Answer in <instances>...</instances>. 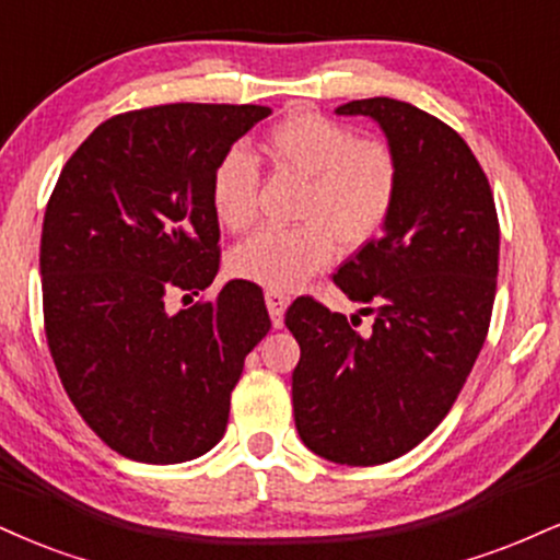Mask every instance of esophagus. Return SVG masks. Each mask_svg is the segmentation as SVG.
<instances>
[{"instance_id": "1", "label": "esophagus", "mask_w": 560, "mask_h": 560, "mask_svg": "<svg viewBox=\"0 0 560 560\" xmlns=\"http://www.w3.org/2000/svg\"><path fill=\"white\" fill-rule=\"evenodd\" d=\"M287 305H289L287 294H281V292H266V307H268V313H271L273 328H281V323H284Z\"/></svg>"}]
</instances>
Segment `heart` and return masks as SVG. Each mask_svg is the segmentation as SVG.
<instances>
[{"mask_svg":"<svg viewBox=\"0 0 560 560\" xmlns=\"http://www.w3.org/2000/svg\"><path fill=\"white\" fill-rule=\"evenodd\" d=\"M266 148L284 170L307 177L300 226H266L240 242L229 268L273 292L300 287L334 258L336 242L360 250L386 226L399 198L401 170L394 148L357 138L352 127L318 112L289 114L266 132ZM260 170L245 145L221 153L211 174V208L229 232H245L258 213Z\"/></svg>","mask_w":560,"mask_h":560,"instance_id":"1","label":"heart"}]
</instances>
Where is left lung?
Returning <instances> with one entry per match:
<instances>
[{
  "label": "left lung",
  "instance_id": "obj_1",
  "mask_svg": "<svg viewBox=\"0 0 560 560\" xmlns=\"http://www.w3.org/2000/svg\"><path fill=\"white\" fill-rule=\"evenodd\" d=\"M336 114L381 125L401 182L381 237L334 276L374 328L354 332L359 315L349 323L313 298L287 310L300 345L294 425L323 459L373 467L425 441L472 373L493 313L501 232L488 177L446 122L386 96Z\"/></svg>",
  "mask_w": 560,
  "mask_h": 560
}]
</instances>
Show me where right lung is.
I'll return each mask as SVG.
<instances>
[{
  "mask_svg": "<svg viewBox=\"0 0 560 560\" xmlns=\"http://www.w3.org/2000/svg\"><path fill=\"white\" fill-rule=\"evenodd\" d=\"M255 104H164L101 122L59 174L42 232L44 328L59 381L106 446L145 464L221 441L245 357L271 328L260 287L219 273L211 174L266 119Z\"/></svg>",
  "mask_w": 560,
  "mask_h": 560,
  "instance_id": "obj_1",
  "label": "right lung"
}]
</instances>
